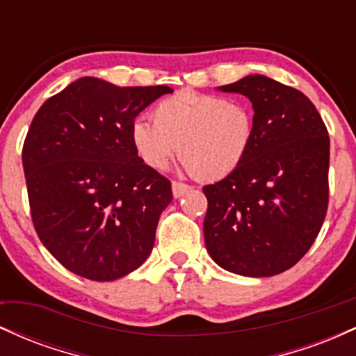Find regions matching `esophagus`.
<instances>
[{"instance_id": "obj_1", "label": "esophagus", "mask_w": 356, "mask_h": 356, "mask_svg": "<svg viewBox=\"0 0 356 356\" xmlns=\"http://www.w3.org/2000/svg\"><path fill=\"white\" fill-rule=\"evenodd\" d=\"M191 191V187L187 186V184H184V182H177V181H174L172 182V194H174V197L177 199V197H182L184 194H187V192Z\"/></svg>"}]
</instances>
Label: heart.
I'll list each match as a JSON object with an SVG mask.
<instances>
[{
    "instance_id": "obj_1",
    "label": "heart",
    "mask_w": 356,
    "mask_h": 356,
    "mask_svg": "<svg viewBox=\"0 0 356 356\" xmlns=\"http://www.w3.org/2000/svg\"><path fill=\"white\" fill-rule=\"evenodd\" d=\"M152 120L137 118L130 127L138 157L165 169L179 145L182 164L204 182L234 172L254 140V112L248 104L191 90L162 100Z\"/></svg>"
}]
</instances>
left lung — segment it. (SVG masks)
I'll return each instance as SVG.
<instances>
[{
  "mask_svg": "<svg viewBox=\"0 0 356 356\" xmlns=\"http://www.w3.org/2000/svg\"><path fill=\"white\" fill-rule=\"evenodd\" d=\"M218 90L248 97L254 140L234 172L202 187L207 252L234 275H280L308 252L325 220L328 130L308 97L269 76Z\"/></svg>",
  "mask_w": 356,
  "mask_h": 356,
  "instance_id": "1",
  "label": "left lung"
}]
</instances>
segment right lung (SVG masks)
Wrapping results in <instances>:
<instances>
[{
  "mask_svg": "<svg viewBox=\"0 0 356 356\" xmlns=\"http://www.w3.org/2000/svg\"><path fill=\"white\" fill-rule=\"evenodd\" d=\"M172 92L165 85L117 87L83 76L36 112L22 154L31 219L44 248L68 271L115 281L152 252L172 187L138 157L130 127Z\"/></svg>",
  "mask_w": 356,
  "mask_h": 356,
  "instance_id": "right-lung-1",
  "label": "right lung"
}]
</instances>
